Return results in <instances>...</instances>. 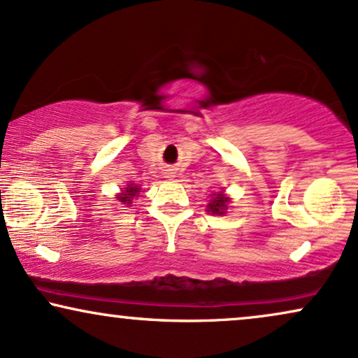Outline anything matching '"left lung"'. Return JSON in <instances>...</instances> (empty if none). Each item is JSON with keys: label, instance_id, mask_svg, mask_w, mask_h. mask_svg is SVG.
<instances>
[{"label": "left lung", "instance_id": "8db88e82", "mask_svg": "<svg viewBox=\"0 0 358 358\" xmlns=\"http://www.w3.org/2000/svg\"><path fill=\"white\" fill-rule=\"evenodd\" d=\"M229 202H231V199L226 197V194H224V192L213 194V199H210L209 204H207V213L224 215V214H226V210H227Z\"/></svg>", "mask_w": 358, "mask_h": 358}]
</instances>
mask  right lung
Here are the masks:
<instances>
[{
  "label": "right lung",
  "mask_w": 358,
  "mask_h": 358,
  "mask_svg": "<svg viewBox=\"0 0 358 358\" xmlns=\"http://www.w3.org/2000/svg\"><path fill=\"white\" fill-rule=\"evenodd\" d=\"M139 192H141V187L138 186V184L129 182V184H127V186L124 187V191L117 194L116 201L121 202V204H124V206L129 207V206L132 204V201H134V197L139 196Z\"/></svg>",
  "instance_id": "right-lung-1"
}]
</instances>
